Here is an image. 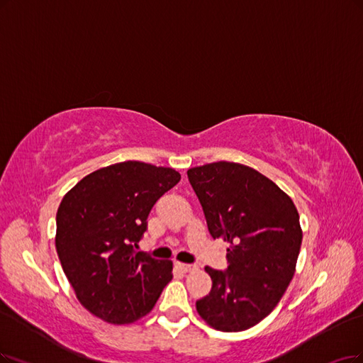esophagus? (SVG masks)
<instances>
[{
    "label": "esophagus",
    "mask_w": 363,
    "mask_h": 363,
    "mask_svg": "<svg viewBox=\"0 0 363 363\" xmlns=\"http://www.w3.org/2000/svg\"><path fill=\"white\" fill-rule=\"evenodd\" d=\"M177 267H178V269H179L181 272L186 274V272H190V271L196 269V264H190V263H177Z\"/></svg>",
    "instance_id": "34e87169"
}]
</instances>
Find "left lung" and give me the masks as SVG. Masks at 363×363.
<instances>
[{
  "label": "left lung",
  "mask_w": 363,
  "mask_h": 363,
  "mask_svg": "<svg viewBox=\"0 0 363 363\" xmlns=\"http://www.w3.org/2000/svg\"><path fill=\"white\" fill-rule=\"evenodd\" d=\"M208 230L224 239L227 269L206 266L212 279L197 313L221 332L256 326L272 313L294 275L302 244L299 213L271 179L248 166L218 161L189 172Z\"/></svg>",
  "instance_id": "left-lung-1"
}]
</instances>
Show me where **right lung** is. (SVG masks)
<instances>
[{"label":"right lung","instance_id":"right-lung-1","mask_svg":"<svg viewBox=\"0 0 363 363\" xmlns=\"http://www.w3.org/2000/svg\"><path fill=\"white\" fill-rule=\"evenodd\" d=\"M181 174L124 161L89 173L57 212V252L79 302L112 325L150 313L173 278L172 262L138 252L157 200Z\"/></svg>","mask_w":363,"mask_h":363}]
</instances>
